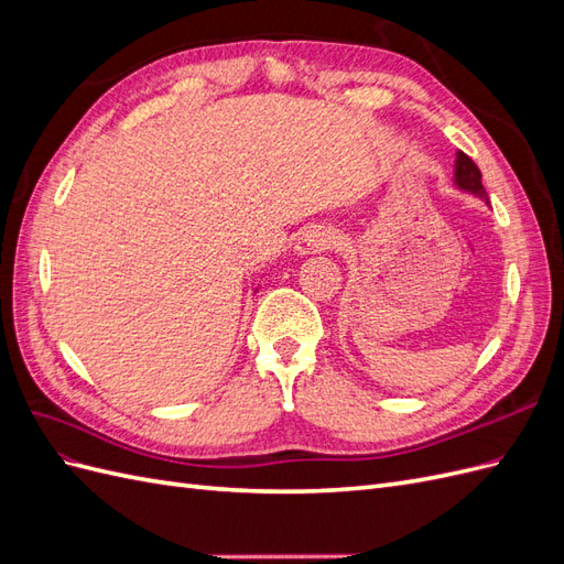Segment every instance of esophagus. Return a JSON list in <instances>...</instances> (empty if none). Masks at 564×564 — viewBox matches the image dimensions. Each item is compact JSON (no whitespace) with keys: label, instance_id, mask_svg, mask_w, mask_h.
<instances>
[{"label":"esophagus","instance_id":"34e87169","mask_svg":"<svg viewBox=\"0 0 564 564\" xmlns=\"http://www.w3.org/2000/svg\"><path fill=\"white\" fill-rule=\"evenodd\" d=\"M338 245H340L338 235L332 230H308L299 237L296 251L299 253H319L327 249H336Z\"/></svg>","mask_w":564,"mask_h":564}]
</instances>
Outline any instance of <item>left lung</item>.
I'll use <instances>...</instances> for the list:
<instances>
[{"label":"left lung","mask_w":564,"mask_h":564,"mask_svg":"<svg viewBox=\"0 0 564 564\" xmlns=\"http://www.w3.org/2000/svg\"><path fill=\"white\" fill-rule=\"evenodd\" d=\"M454 181L458 187H464V191H470L480 197L485 195V187H482V174L477 164L466 155V152H456V172H454Z\"/></svg>","instance_id":"left-lung-1"}]
</instances>
